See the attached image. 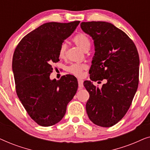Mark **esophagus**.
Masks as SVG:
<instances>
[{"label":"esophagus","mask_w":150,"mask_h":150,"mask_svg":"<svg viewBox=\"0 0 150 150\" xmlns=\"http://www.w3.org/2000/svg\"><path fill=\"white\" fill-rule=\"evenodd\" d=\"M78 83H79V89H82L83 87V81L81 79H78Z\"/></svg>","instance_id":"34e87169"}]
</instances>
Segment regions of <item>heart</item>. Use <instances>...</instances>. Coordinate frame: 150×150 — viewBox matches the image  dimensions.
<instances>
[{"instance_id": "b5f03b06", "label": "heart", "mask_w": 150, "mask_h": 150, "mask_svg": "<svg viewBox=\"0 0 150 150\" xmlns=\"http://www.w3.org/2000/svg\"><path fill=\"white\" fill-rule=\"evenodd\" d=\"M73 42L74 44L79 47L80 49L84 52L89 50L91 46V42H90L89 38L83 33H79L76 35L73 38ZM66 44H62L61 45L60 48L59 50V54L61 58H63L65 55V52H66ZM86 68V65L85 64H78V63H74L69 65L67 68V70L69 72L74 74L77 76H81L83 74V69Z\"/></svg>"}]
</instances>
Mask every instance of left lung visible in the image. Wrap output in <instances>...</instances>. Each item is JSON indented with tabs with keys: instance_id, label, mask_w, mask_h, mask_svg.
I'll return each instance as SVG.
<instances>
[{
	"instance_id": "obj_1",
	"label": "left lung",
	"mask_w": 150,
	"mask_h": 150,
	"mask_svg": "<svg viewBox=\"0 0 150 150\" xmlns=\"http://www.w3.org/2000/svg\"><path fill=\"white\" fill-rule=\"evenodd\" d=\"M81 27L94 43L90 79L106 80L101 89L84 82L89 93L86 111L96 125L112 126L126 115L138 88V51L132 40L109 22H82Z\"/></svg>"
}]
</instances>
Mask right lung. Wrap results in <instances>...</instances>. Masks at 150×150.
Returning a JSON list of instances; mask_svg holds the SVG:
<instances>
[{"label": "right lung", "mask_w": 150, "mask_h": 150, "mask_svg": "<svg viewBox=\"0 0 150 150\" xmlns=\"http://www.w3.org/2000/svg\"><path fill=\"white\" fill-rule=\"evenodd\" d=\"M80 21L47 22L24 36L16 47L12 70L16 93L29 116L42 126L60 122L78 89L76 78L50 79L51 64L59 61V50Z\"/></svg>", "instance_id": "obj_1"}]
</instances>
